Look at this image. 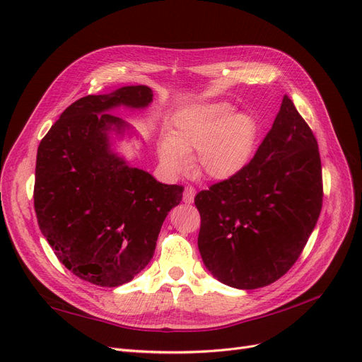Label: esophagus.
Here are the masks:
<instances>
[{
  "instance_id": "34e87169",
  "label": "esophagus",
  "mask_w": 362,
  "mask_h": 362,
  "mask_svg": "<svg viewBox=\"0 0 362 362\" xmlns=\"http://www.w3.org/2000/svg\"><path fill=\"white\" fill-rule=\"evenodd\" d=\"M194 197H195V188L194 186H186L185 188V192H183V202L185 203H192L194 202Z\"/></svg>"
}]
</instances>
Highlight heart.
Instances as JSON below:
<instances>
[{"label":"heart","instance_id":"heart-1","mask_svg":"<svg viewBox=\"0 0 362 362\" xmlns=\"http://www.w3.org/2000/svg\"><path fill=\"white\" fill-rule=\"evenodd\" d=\"M227 102L191 105L173 117L170 138H162L158 153L173 173L189 165L188 155L197 151V167L206 177H235L252 158L259 126L250 112H233Z\"/></svg>","mask_w":362,"mask_h":362}]
</instances>
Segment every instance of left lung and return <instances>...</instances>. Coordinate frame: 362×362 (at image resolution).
<instances>
[{
    "instance_id": "8db88e82",
    "label": "left lung",
    "mask_w": 362,
    "mask_h": 362,
    "mask_svg": "<svg viewBox=\"0 0 362 362\" xmlns=\"http://www.w3.org/2000/svg\"><path fill=\"white\" fill-rule=\"evenodd\" d=\"M322 198L317 141L284 96L248 165L195 195L202 218L198 250L207 271L235 288L272 284L299 259Z\"/></svg>"
}]
</instances>
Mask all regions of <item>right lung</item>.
Returning a JSON list of instances; mask_svg holds the SVG:
<instances>
[{
    "label": "right lung",
    "mask_w": 362,
    "mask_h": 362,
    "mask_svg": "<svg viewBox=\"0 0 362 362\" xmlns=\"http://www.w3.org/2000/svg\"><path fill=\"white\" fill-rule=\"evenodd\" d=\"M147 86L86 96L60 115L37 148L34 209L57 259L84 281L117 287L155 254L164 219L182 202L183 186L158 182L111 148L129 124L112 108L143 110Z\"/></svg>",
    "instance_id": "right-lung-1"
}]
</instances>
